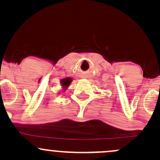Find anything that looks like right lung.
Instances as JSON below:
<instances>
[{"label":"right lung","instance_id":"add662e5","mask_svg":"<svg viewBox=\"0 0 160 160\" xmlns=\"http://www.w3.org/2000/svg\"><path fill=\"white\" fill-rule=\"evenodd\" d=\"M72 81L71 78H66V79H63L61 80V85L63 87H65V88H67L69 87V85L70 84Z\"/></svg>","mask_w":160,"mask_h":160}]
</instances>
